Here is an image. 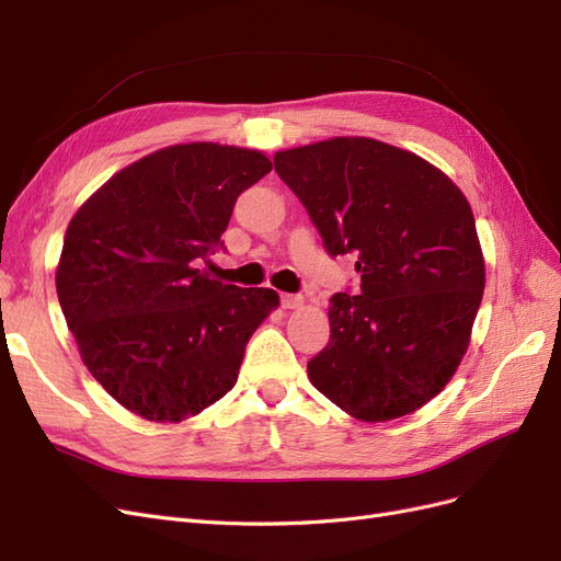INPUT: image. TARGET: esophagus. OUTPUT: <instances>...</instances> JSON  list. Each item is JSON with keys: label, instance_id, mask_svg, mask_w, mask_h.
<instances>
[{"label": "esophagus", "instance_id": "1", "mask_svg": "<svg viewBox=\"0 0 561 561\" xmlns=\"http://www.w3.org/2000/svg\"><path fill=\"white\" fill-rule=\"evenodd\" d=\"M283 309H299L304 307V297L301 295H280Z\"/></svg>", "mask_w": 561, "mask_h": 561}]
</instances>
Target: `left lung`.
Wrapping results in <instances>:
<instances>
[{
	"label": "left lung",
	"instance_id": "left-lung-1",
	"mask_svg": "<svg viewBox=\"0 0 561 561\" xmlns=\"http://www.w3.org/2000/svg\"><path fill=\"white\" fill-rule=\"evenodd\" d=\"M274 165L328 252L358 254L360 295L330 299L311 383L367 423L421 410L461 365L484 295L468 198L426 159L375 138L283 149Z\"/></svg>",
	"mask_w": 561,
	"mask_h": 561
}]
</instances>
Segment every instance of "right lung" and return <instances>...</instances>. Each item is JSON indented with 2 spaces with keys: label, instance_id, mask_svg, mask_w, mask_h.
Masks as SVG:
<instances>
[{
  "label": "right lung",
  "instance_id": "add662e5",
  "mask_svg": "<svg viewBox=\"0 0 561 561\" xmlns=\"http://www.w3.org/2000/svg\"><path fill=\"white\" fill-rule=\"evenodd\" d=\"M268 171L260 149L171 145L114 173L67 225L58 301L83 365L128 412L180 423L239 379L280 297L198 264L222 245L239 194Z\"/></svg>",
  "mask_w": 561,
  "mask_h": 561
}]
</instances>
